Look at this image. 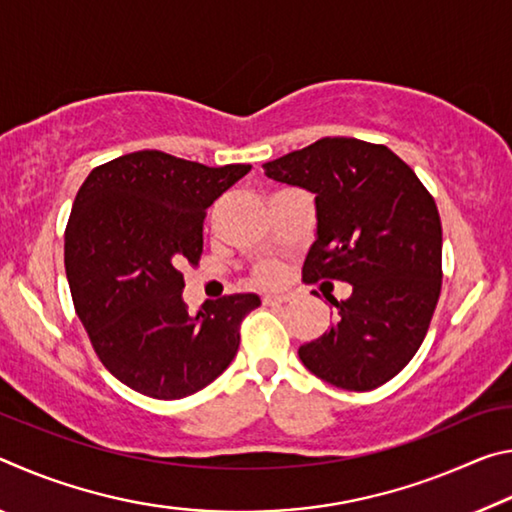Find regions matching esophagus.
Here are the masks:
<instances>
[{
  "label": "esophagus",
  "mask_w": 512,
  "mask_h": 512,
  "mask_svg": "<svg viewBox=\"0 0 512 512\" xmlns=\"http://www.w3.org/2000/svg\"><path fill=\"white\" fill-rule=\"evenodd\" d=\"M262 300L264 305H284V302H289V296H284V293H266Z\"/></svg>",
  "instance_id": "34e87169"
}]
</instances>
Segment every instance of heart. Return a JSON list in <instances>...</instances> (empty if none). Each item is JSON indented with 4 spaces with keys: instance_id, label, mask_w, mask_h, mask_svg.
<instances>
[{
    "instance_id": "heart-1",
    "label": "heart",
    "mask_w": 512,
    "mask_h": 512,
    "mask_svg": "<svg viewBox=\"0 0 512 512\" xmlns=\"http://www.w3.org/2000/svg\"><path fill=\"white\" fill-rule=\"evenodd\" d=\"M255 277H257V280L262 282V284H275V282H280L282 266L275 264V262L259 264V266L255 268Z\"/></svg>"
}]
</instances>
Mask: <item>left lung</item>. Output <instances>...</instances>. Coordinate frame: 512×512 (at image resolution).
<instances>
[{
  "label": "left lung",
  "mask_w": 512,
  "mask_h": 512,
  "mask_svg": "<svg viewBox=\"0 0 512 512\" xmlns=\"http://www.w3.org/2000/svg\"><path fill=\"white\" fill-rule=\"evenodd\" d=\"M264 173L316 194L318 237L302 280L352 284L348 300H329L332 327L300 345L302 363L345 391L386 384L418 352L440 298L436 201L388 146L354 137H323L266 162Z\"/></svg>",
  "instance_id": "1"
}]
</instances>
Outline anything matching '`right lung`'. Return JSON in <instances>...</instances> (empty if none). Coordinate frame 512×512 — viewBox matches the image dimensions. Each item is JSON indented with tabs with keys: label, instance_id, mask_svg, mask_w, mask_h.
Wrapping results in <instances>:
<instances>
[{
	"label": "right lung",
	"instance_id": "add662e5",
	"mask_svg": "<svg viewBox=\"0 0 512 512\" xmlns=\"http://www.w3.org/2000/svg\"><path fill=\"white\" fill-rule=\"evenodd\" d=\"M250 164L205 167L135 151L94 167L65 228L74 309L103 366L155 400L201 391L230 366L255 293L205 302L189 316L183 266L203 255V221Z\"/></svg>",
	"mask_w": 512,
	"mask_h": 512
}]
</instances>
